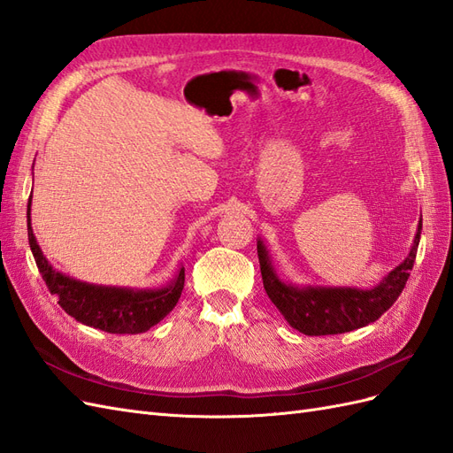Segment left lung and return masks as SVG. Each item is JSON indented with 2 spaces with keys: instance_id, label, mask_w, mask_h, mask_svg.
Returning a JSON list of instances; mask_svg holds the SVG:
<instances>
[{
  "instance_id": "8db88e82",
  "label": "left lung",
  "mask_w": 453,
  "mask_h": 453,
  "mask_svg": "<svg viewBox=\"0 0 453 453\" xmlns=\"http://www.w3.org/2000/svg\"><path fill=\"white\" fill-rule=\"evenodd\" d=\"M419 222L413 239V247L400 265H396L385 280L373 288L356 287H296L285 283L275 273L268 249L258 239V260L264 288L272 303L281 311L293 329L319 337V334H339L377 321L396 303L403 291L417 257L421 239Z\"/></svg>"
}]
</instances>
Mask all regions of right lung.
Wrapping results in <instances>:
<instances>
[{
	"instance_id": "1",
	"label": "right lung",
	"mask_w": 453,
	"mask_h": 453,
	"mask_svg": "<svg viewBox=\"0 0 453 453\" xmlns=\"http://www.w3.org/2000/svg\"><path fill=\"white\" fill-rule=\"evenodd\" d=\"M30 203L32 195L27 211L30 250L50 293L59 298V304L68 316H73L88 327H96L105 333L137 334L157 326L178 304L185 283L183 268L178 270L176 280L168 287L153 288V291L150 288L134 291V288L124 287L91 285L53 270V265L43 257L36 237H34L30 226Z\"/></svg>"
}]
</instances>
